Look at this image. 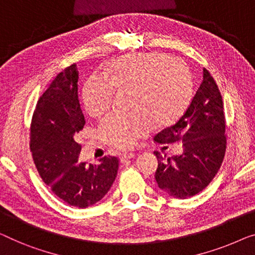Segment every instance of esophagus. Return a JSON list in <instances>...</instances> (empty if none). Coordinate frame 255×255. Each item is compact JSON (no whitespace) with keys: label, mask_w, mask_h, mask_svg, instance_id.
Wrapping results in <instances>:
<instances>
[{"label":"esophagus","mask_w":255,"mask_h":255,"mask_svg":"<svg viewBox=\"0 0 255 255\" xmlns=\"http://www.w3.org/2000/svg\"><path fill=\"white\" fill-rule=\"evenodd\" d=\"M133 157H134V153H125V154L122 155L121 161L125 162L127 160H130V158H133Z\"/></svg>","instance_id":"esophagus-1"}]
</instances>
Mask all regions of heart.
I'll list each match as a JSON object with an SVG mask.
<instances>
[{"instance_id":"1","label":"heart","mask_w":255,"mask_h":255,"mask_svg":"<svg viewBox=\"0 0 255 255\" xmlns=\"http://www.w3.org/2000/svg\"><path fill=\"white\" fill-rule=\"evenodd\" d=\"M103 73L85 80L82 100L88 115L99 117L112 107L116 91H132L134 112L110 114L99 125L101 138L116 148H130L155 123L178 119L191 100L193 80L189 66L160 51L125 55L107 65Z\"/></svg>"}]
</instances>
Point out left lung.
Segmentation results:
<instances>
[{
  "label": "left lung",
  "instance_id": "obj_1",
  "mask_svg": "<svg viewBox=\"0 0 255 255\" xmlns=\"http://www.w3.org/2000/svg\"><path fill=\"white\" fill-rule=\"evenodd\" d=\"M185 113L155 135L158 143L182 141L183 153L168 157L154 152L158 165L155 180L173 198L186 199L209 185L222 165L227 149L226 116L219 86L207 69Z\"/></svg>",
  "mask_w": 255,
  "mask_h": 255
}]
</instances>
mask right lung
<instances>
[{
  "label": "right lung",
  "mask_w": 255,
  "mask_h": 255,
  "mask_svg": "<svg viewBox=\"0 0 255 255\" xmlns=\"http://www.w3.org/2000/svg\"><path fill=\"white\" fill-rule=\"evenodd\" d=\"M76 64L58 73L36 102L29 131V148L40 177L53 193L73 207L87 208L100 201L119 171V158L100 163L78 162L82 145L77 134L85 127L78 100Z\"/></svg>",
  "instance_id": "obj_1"
}]
</instances>
